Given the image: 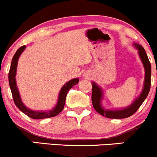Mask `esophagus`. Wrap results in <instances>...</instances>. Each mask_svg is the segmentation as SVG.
<instances>
[{"label": "esophagus", "instance_id": "34e87169", "mask_svg": "<svg viewBox=\"0 0 157 157\" xmlns=\"http://www.w3.org/2000/svg\"><path fill=\"white\" fill-rule=\"evenodd\" d=\"M84 76H86V77H87V78H89V79H90V78H91V75H84Z\"/></svg>", "mask_w": 157, "mask_h": 157}]
</instances>
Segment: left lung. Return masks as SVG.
<instances>
[{
    "instance_id": "obj_1",
    "label": "left lung",
    "mask_w": 157,
    "mask_h": 157,
    "mask_svg": "<svg viewBox=\"0 0 157 157\" xmlns=\"http://www.w3.org/2000/svg\"><path fill=\"white\" fill-rule=\"evenodd\" d=\"M134 46L138 49V53L140 59L145 68V80H144L143 89L136 100L130 105L120 110H109L105 109L102 106V99L103 97V92L100 86L94 82L92 84V94H91V100H92L93 107L100 114L105 116L107 118L111 119H122L127 118L133 115L137 111L142 102L145 101L149 91L151 89V66L148 60L145 50L141 45L134 44Z\"/></svg>"
}]
</instances>
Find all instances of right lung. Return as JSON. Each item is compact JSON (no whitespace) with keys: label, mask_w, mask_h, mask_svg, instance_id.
Here are the masks:
<instances>
[{"label":"right lung","mask_w":157,"mask_h":157,"mask_svg":"<svg viewBox=\"0 0 157 157\" xmlns=\"http://www.w3.org/2000/svg\"><path fill=\"white\" fill-rule=\"evenodd\" d=\"M26 47V46H23L17 50L16 53L13 56V58H12V63H11L10 72H9V83H10V89L11 91H12L14 102H15L16 106H17L23 113H24L25 114L32 119H45L57 116V115L59 114V113L62 111V110L63 109L65 102H66V95H67L68 91H69V89H71L73 86H75V85L78 83L79 78L72 79V80H69L63 86L60 93H59L58 100H57V105H56L55 107L52 110H50V111H32V110L28 109V108L23 103L22 100H21L18 89H17V84H16L15 78L17 61H18L20 56L22 54V52L24 51Z\"/></svg>","instance_id":"right-lung-1"}]
</instances>
